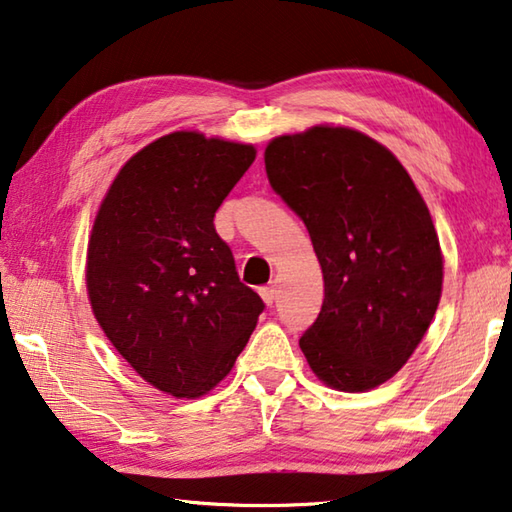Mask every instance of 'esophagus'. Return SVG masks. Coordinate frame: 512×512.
Masks as SVG:
<instances>
[{"label":"esophagus","mask_w":512,"mask_h":512,"mask_svg":"<svg viewBox=\"0 0 512 512\" xmlns=\"http://www.w3.org/2000/svg\"><path fill=\"white\" fill-rule=\"evenodd\" d=\"M259 295H262V300L266 304H273L277 300V286L271 284V286H262L259 288Z\"/></svg>","instance_id":"obj_1"}]
</instances>
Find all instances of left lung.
I'll use <instances>...</instances> for the list:
<instances>
[{
	"mask_svg": "<svg viewBox=\"0 0 512 512\" xmlns=\"http://www.w3.org/2000/svg\"><path fill=\"white\" fill-rule=\"evenodd\" d=\"M264 163L322 266V309L300 338L309 367L340 392L383 385L410 360L441 300L430 210L396 156L356 129L277 136Z\"/></svg>",
	"mask_w": 512,
	"mask_h": 512,
	"instance_id": "8db88e82",
	"label": "left lung"
}]
</instances>
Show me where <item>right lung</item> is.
Segmentation results:
<instances>
[{"mask_svg": "<svg viewBox=\"0 0 512 512\" xmlns=\"http://www.w3.org/2000/svg\"><path fill=\"white\" fill-rule=\"evenodd\" d=\"M255 154L199 132L161 136L123 165L91 230L87 291L98 324L138 376L176 398L226 378L264 311L215 230Z\"/></svg>", "mask_w": 512, "mask_h": 512, "instance_id": "1", "label": "right lung"}]
</instances>
